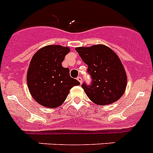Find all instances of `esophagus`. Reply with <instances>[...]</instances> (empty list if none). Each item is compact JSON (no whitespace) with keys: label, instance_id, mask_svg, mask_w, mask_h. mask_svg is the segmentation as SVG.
Returning <instances> with one entry per match:
<instances>
[{"label":"esophagus","instance_id":"obj_1","mask_svg":"<svg viewBox=\"0 0 153 153\" xmlns=\"http://www.w3.org/2000/svg\"><path fill=\"white\" fill-rule=\"evenodd\" d=\"M77 80L78 81V82H80V84H82V77H78V78H77Z\"/></svg>","mask_w":153,"mask_h":153}]
</instances>
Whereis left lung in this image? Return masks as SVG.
Returning a JSON list of instances; mask_svg holds the SVG:
<instances>
[{"mask_svg":"<svg viewBox=\"0 0 153 153\" xmlns=\"http://www.w3.org/2000/svg\"><path fill=\"white\" fill-rule=\"evenodd\" d=\"M92 78L91 85L82 88L88 99L99 105L115 102L123 96L127 86V75L119 56L104 45L75 48Z\"/></svg>","mask_w":153,"mask_h":153,"instance_id":"left-lung-1","label":"left lung"}]
</instances>
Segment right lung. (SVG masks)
Here are the masks:
<instances>
[{"label": "right lung", "mask_w": 153, "mask_h": 153, "mask_svg": "<svg viewBox=\"0 0 153 153\" xmlns=\"http://www.w3.org/2000/svg\"><path fill=\"white\" fill-rule=\"evenodd\" d=\"M70 51L68 47L51 45L33 55L27 72V83L33 99L46 108H57L65 101L71 88L80 82L70 77L62 62Z\"/></svg>", "instance_id": "1"}]
</instances>
